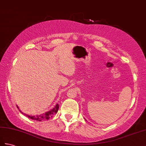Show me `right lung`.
<instances>
[{
  "mask_svg": "<svg viewBox=\"0 0 146 146\" xmlns=\"http://www.w3.org/2000/svg\"><path fill=\"white\" fill-rule=\"evenodd\" d=\"M17 108H19V106H18L17 105ZM59 105L57 104L56 105L52 110H49V111H48L47 112H46L45 113H43V114L39 115H35V116L28 115L24 114V113L23 114L25 115L28 117V118H29L30 119L37 121H44L46 119H49V118H51V117L53 116V115H54L56 113H57V112H58V110H59ZM20 111L22 113V111H21L20 110Z\"/></svg>",
  "mask_w": 146,
  "mask_h": 146,
  "instance_id": "1",
  "label": "right lung"
}]
</instances>
